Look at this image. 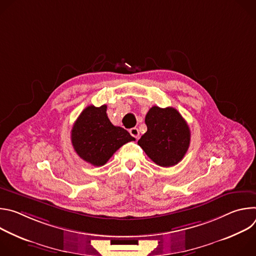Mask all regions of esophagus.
<instances>
[{
  "label": "esophagus",
  "instance_id": "34e87169",
  "mask_svg": "<svg viewBox=\"0 0 256 256\" xmlns=\"http://www.w3.org/2000/svg\"><path fill=\"white\" fill-rule=\"evenodd\" d=\"M130 134L134 138H138V136H140V132H138V130L136 128H130Z\"/></svg>",
  "mask_w": 256,
  "mask_h": 256
}]
</instances>
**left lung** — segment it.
<instances>
[{
    "instance_id": "left-lung-1",
    "label": "left lung",
    "mask_w": 256,
    "mask_h": 256,
    "mask_svg": "<svg viewBox=\"0 0 256 256\" xmlns=\"http://www.w3.org/2000/svg\"><path fill=\"white\" fill-rule=\"evenodd\" d=\"M144 122L148 130L138 140L144 153L161 167L179 163L190 144V130L186 120L173 107L153 106Z\"/></svg>"
}]
</instances>
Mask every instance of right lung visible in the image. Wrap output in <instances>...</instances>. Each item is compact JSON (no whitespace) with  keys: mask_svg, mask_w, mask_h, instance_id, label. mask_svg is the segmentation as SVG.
<instances>
[{"mask_svg":"<svg viewBox=\"0 0 256 256\" xmlns=\"http://www.w3.org/2000/svg\"><path fill=\"white\" fill-rule=\"evenodd\" d=\"M106 105L87 106L72 128L70 138L76 153L93 166H102L124 144L134 140L128 130L114 126Z\"/></svg>","mask_w":256,"mask_h":256,"instance_id":"1","label":"right lung"}]
</instances>
